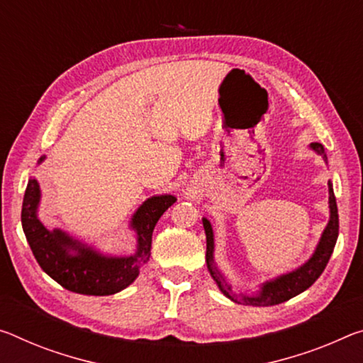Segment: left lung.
I'll list each match as a JSON object with an SVG mask.
<instances>
[{"label":"left lung","mask_w":363,"mask_h":363,"mask_svg":"<svg viewBox=\"0 0 363 363\" xmlns=\"http://www.w3.org/2000/svg\"><path fill=\"white\" fill-rule=\"evenodd\" d=\"M312 148L316 153L323 155V158H326L323 145H321V143L313 142ZM330 208H331V220L328 223L323 235H321V240L318 247H316V252L313 254V257L310 258L303 267L296 269V272L284 274L278 279L269 281V283L263 284L260 294L257 297L244 296L242 301L245 303H252V306H276V303L286 302L289 301V298L296 297L297 294H301V292L308 289V287L320 278V274L325 272L326 264L330 262L333 250H335L337 234H339L337 205H336V197H335V192H333L331 182H330ZM203 228L206 234V263H208L210 274L213 276V279L216 281V284L220 286L223 294L231 298V301L238 302V297L231 292V287L224 283L223 276L220 274V272H218L215 264H213V229L208 220H203Z\"/></svg>","instance_id":"obj_1"}]
</instances>
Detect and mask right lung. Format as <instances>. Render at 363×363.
Wrapping results in <instances>:
<instances>
[{"label": "right lung", "instance_id": "1", "mask_svg": "<svg viewBox=\"0 0 363 363\" xmlns=\"http://www.w3.org/2000/svg\"><path fill=\"white\" fill-rule=\"evenodd\" d=\"M43 157L40 158V161ZM40 189L35 179H28L22 203V229L27 242L45 273L67 291L85 296H111L128 287L137 276L142 263L150 257L152 234L161 215L176 202L172 195L152 197L132 218V228L139 238V249L132 257H101L55 229L48 231L37 218ZM69 250H76L71 256Z\"/></svg>", "mask_w": 363, "mask_h": 363}]
</instances>
